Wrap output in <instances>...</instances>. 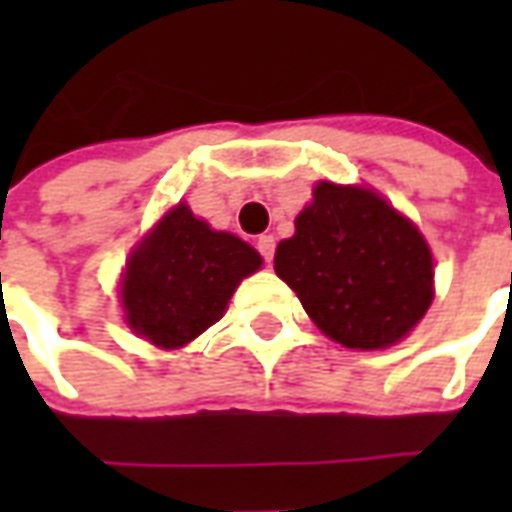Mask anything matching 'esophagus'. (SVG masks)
<instances>
[{
    "label": "esophagus",
    "instance_id": "obj_1",
    "mask_svg": "<svg viewBox=\"0 0 512 512\" xmlns=\"http://www.w3.org/2000/svg\"><path fill=\"white\" fill-rule=\"evenodd\" d=\"M257 249H260L263 260L271 263V260H274V249H277V238H274V235H260V238H257Z\"/></svg>",
    "mask_w": 512,
    "mask_h": 512
}]
</instances>
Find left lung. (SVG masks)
I'll list each match as a JSON object with an SVG mask.
<instances>
[{"instance_id": "obj_1", "label": "left lung", "mask_w": 512, "mask_h": 512, "mask_svg": "<svg viewBox=\"0 0 512 512\" xmlns=\"http://www.w3.org/2000/svg\"><path fill=\"white\" fill-rule=\"evenodd\" d=\"M274 268L326 337L359 351L400 343L433 301L428 241L365 186L321 180Z\"/></svg>"}]
</instances>
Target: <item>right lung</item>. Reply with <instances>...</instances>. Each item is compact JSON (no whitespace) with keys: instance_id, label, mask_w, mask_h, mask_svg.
<instances>
[{"instance_id":"add662e5","label":"right lung","mask_w":512,"mask_h":512,"mask_svg":"<svg viewBox=\"0 0 512 512\" xmlns=\"http://www.w3.org/2000/svg\"><path fill=\"white\" fill-rule=\"evenodd\" d=\"M263 257L238 235L211 230L178 202L136 244L120 282L134 334L158 348H180L219 321L241 279Z\"/></svg>"}]
</instances>
